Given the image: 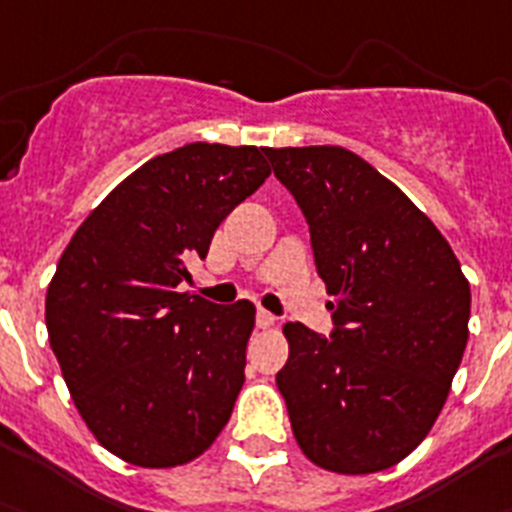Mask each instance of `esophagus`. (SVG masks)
<instances>
[{"label":"esophagus","mask_w":512,"mask_h":512,"mask_svg":"<svg viewBox=\"0 0 512 512\" xmlns=\"http://www.w3.org/2000/svg\"><path fill=\"white\" fill-rule=\"evenodd\" d=\"M273 324H275V317L270 314V311H265V309L257 311V327H260V330H270Z\"/></svg>","instance_id":"obj_1"}]
</instances>
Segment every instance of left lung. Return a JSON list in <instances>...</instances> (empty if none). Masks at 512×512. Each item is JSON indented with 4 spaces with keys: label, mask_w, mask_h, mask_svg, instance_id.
I'll return each instance as SVG.
<instances>
[{
    "label": "left lung",
    "mask_w": 512,
    "mask_h": 512,
    "mask_svg": "<svg viewBox=\"0 0 512 512\" xmlns=\"http://www.w3.org/2000/svg\"><path fill=\"white\" fill-rule=\"evenodd\" d=\"M311 231L335 332L288 322L275 384L296 443L335 474L399 464L430 433L469 340L471 291L433 221L342 146L262 149Z\"/></svg>",
    "instance_id": "8db88e82"
}]
</instances>
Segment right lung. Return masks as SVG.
Returning <instances> with one entry per match:
<instances>
[{
    "label": "right lung",
    "mask_w": 512,
    "mask_h": 512,
    "mask_svg": "<svg viewBox=\"0 0 512 512\" xmlns=\"http://www.w3.org/2000/svg\"><path fill=\"white\" fill-rule=\"evenodd\" d=\"M257 146L195 141L141 164L82 221L46 293V327L79 415L118 459H198L244 384L255 306L182 293L185 262L260 188Z\"/></svg>",
    "instance_id": "add662e5"
}]
</instances>
